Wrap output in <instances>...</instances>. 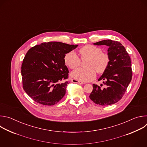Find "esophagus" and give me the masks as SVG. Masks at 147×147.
<instances>
[{
  "instance_id": "1",
  "label": "esophagus",
  "mask_w": 147,
  "mask_h": 147,
  "mask_svg": "<svg viewBox=\"0 0 147 147\" xmlns=\"http://www.w3.org/2000/svg\"><path fill=\"white\" fill-rule=\"evenodd\" d=\"M71 81H72V82H73V83H78V84H83V82H82L79 81V80H76V79H72V80H71Z\"/></svg>"
}]
</instances>
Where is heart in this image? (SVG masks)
Instances as JSON below:
<instances>
[{"instance_id": "heart-1", "label": "heart", "mask_w": 147, "mask_h": 147, "mask_svg": "<svg viewBox=\"0 0 147 147\" xmlns=\"http://www.w3.org/2000/svg\"><path fill=\"white\" fill-rule=\"evenodd\" d=\"M81 58L87 57V68H79L71 73L72 78L80 82H89L96 77V71L98 74L103 73L108 68L109 57L107 53L94 45H87L79 50ZM65 64L71 69L78 67L80 63V58L73 51L67 53L64 56Z\"/></svg>"}]
</instances>
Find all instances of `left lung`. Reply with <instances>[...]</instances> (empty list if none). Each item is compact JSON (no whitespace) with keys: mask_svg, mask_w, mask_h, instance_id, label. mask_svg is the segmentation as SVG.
<instances>
[{"mask_svg":"<svg viewBox=\"0 0 147 147\" xmlns=\"http://www.w3.org/2000/svg\"><path fill=\"white\" fill-rule=\"evenodd\" d=\"M108 47L109 63L98 80H104L105 87L93 84L89 97L95 104L109 105L119 101L125 94L132 78L130 57L124 46L119 42L104 40L94 43ZM102 84H101L102 86Z\"/></svg>","mask_w":147,"mask_h":147,"instance_id":"8db88e82","label":"left lung"}]
</instances>
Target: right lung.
Listing matches in <instances>:
<instances>
[{
	"label": "right lung",
	"instance_id": "add662e5",
	"mask_svg": "<svg viewBox=\"0 0 147 147\" xmlns=\"http://www.w3.org/2000/svg\"><path fill=\"white\" fill-rule=\"evenodd\" d=\"M59 42L36 45L26 53L21 65L23 89L35 102L54 105L65 96L69 82L64 56L78 47Z\"/></svg>",
	"mask_w": 147,
	"mask_h": 147
}]
</instances>
